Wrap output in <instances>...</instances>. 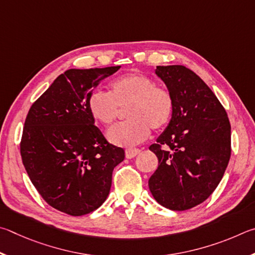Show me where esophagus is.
<instances>
[{
  "instance_id": "obj_1",
  "label": "esophagus",
  "mask_w": 255,
  "mask_h": 255,
  "mask_svg": "<svg viewBox=\"0 0 255 255\" xmlns=\"http://www.w3.org/2000/svg\"><path fill=\"white\" fill-rule=\"evenodd\" d=\"M140 149H128L125 150V157H127L128 159H132L134 158L136 154L140 153Z\"/></svg>"
}]
</instances>
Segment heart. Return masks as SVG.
Returning a JSON list of instances; mask_svg holds the SVG:
<instances>
[{
    "label": "heart",
    "instance_id": "obj_1",
    "mask_svg": "<svg viewBox=\"0 0 255 255\" xmlns=\"http://www.w3.org/2000/svg\"><path fill=\"white\" fill-rule=\"evenodd\" d=\"M127 122L114 125L107 131L113 144L133 146L150 134V128L161 130L173 114V97L167 88L155 86V82L140 73L127 74L115 78L110 93L94 91L88 96L87 107L94 120L110 125L119 116L120 109L127 107Z\"/></svg>",
    "mask_w": 255,
    "mask_h": 255
}]
</instances>
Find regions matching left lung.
<instances>
[{"mask_svg": "<svg viewBox=\"0 0 255 255\" xmlns=\"http://www.w3.org/2000/svg\"><path fill=\"white\" fill-rule=\"evenodd\" d=\"M173 97L167 128L150 145L159 166L149 179L157 202L186 211L205 202L222 180L231 157L226 111L204 80L185 66H157Z\"/></svg>", "mask_w": 255, "mask_h": 255, "instance_id": "8db88e82", "label": "left lung"}]
</instances>
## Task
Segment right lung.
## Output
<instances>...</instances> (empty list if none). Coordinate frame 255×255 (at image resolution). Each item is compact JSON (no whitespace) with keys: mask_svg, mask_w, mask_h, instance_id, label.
Wrapping results in <instances>:
<instances>
[{"mask_svg":"<svg viewBox=\"0 0 255 255\" xmlns=\"http://www.w3.org/2000/svg\"><path fill=\"white\" fill-rule=\"evenodd\" d=\"M120 68L66 70L26 115L20 144L26 173L41 197L68 215L96 211L124 160V150L107 142L87 107L93 89Z\"/></svg>","mask_w":255,"mask_h":255,"instance_id":"1","label":"right lung"}]
</instances>
